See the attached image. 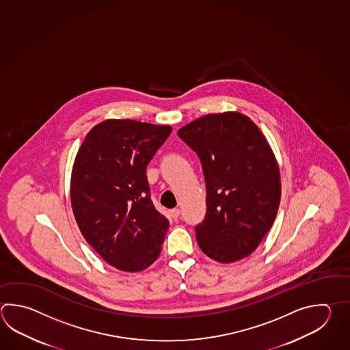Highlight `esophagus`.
<instances>
[{
	"label": "esophagus",
	"mask_w": 350,
	"mask_h": 350,
	"mask_svg": "<svg viewBox=\"0 0 350 350\" xmlns=\"http://www.w3.org/2000/svg\"><path fill=\"white\" fill-rule=\"evenodd\" d=\"M171 217L174 219V221H177L179 218V215H180V211H179L178 208H174V209H172L171 212Z\"/></svg>",
	"instance_id": "esophagus-1"
}]
</instances>
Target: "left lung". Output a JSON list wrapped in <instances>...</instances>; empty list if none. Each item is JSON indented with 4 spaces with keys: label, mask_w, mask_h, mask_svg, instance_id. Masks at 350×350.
I'll return each mask as SVG.
<instances>
[{
    "label": "left lung",
    "mask_w": 350,
    "mask_h": 350,
    "mask_svg": "<svg viewBox=\"0 0 350 350\" xmlns=\"http://www.w3.org/2000/svg\"><path fill=\"white\" fill-rule=\"evenodd\" d=\"M177 133L198 154L206 179L207 213L196 226L200 250L219 263L248 257L280 203L278 162L267 138L239 112L203 116Z\"/></svg>",
    "instance_id": "obj_1"
}]
</instances>
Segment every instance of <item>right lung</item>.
I'll list each match as a JSON object with an SVG mask.
<instances>
[{
  "instance_id": "add662e5",
  "label": "right lung",
  "mask_w": 350,
  "mask_h": 350,
  "mask_svg": "<svg viewBox=\"0 0 350 350\" xmlns=\"http://www.w3.org/2000/svg\"><path fill=\"white\" fill-rule=\"evenodd\" d=\"M171 132V126L106 120L87 133L75 158L71 204L79 230L120 271H143L159 257L170 221L152 203L146 171Z\"/></svg>"
}]
</instances>
